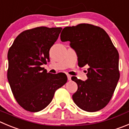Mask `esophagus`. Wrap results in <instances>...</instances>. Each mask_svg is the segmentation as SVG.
Masks as SVG:
<instances>
[{
  "label": "esophagus",
  "instance_id": "1",
  "mask_svg": "<svg viewBox=\"0 0 129 129\" xmlns=\"http://www.w3.org/2000/svg\"><path fill=\"white\" fill-rule=\"evenodd\" d=\"M67 79H68V81H71V76L69 75V74H67Z\"/></svg>",
  "mask_w": 129,
  "mask_h": 129
}]
</instances>
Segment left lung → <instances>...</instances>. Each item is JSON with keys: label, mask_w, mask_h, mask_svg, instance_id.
<instances>
[{"label": "left lung", "mask_w": 129, "mask_h": 129, "mask_svg": "<svg viewBox=\"0 0 129 129\" xmlns=\"http://www.w3.org/2000/svg\"><path fill=\"white\" fill-rule=\"evenodd\" d=\"M60 39L70 41L79 67L89 66L85 81L71 78L78 87L73 95L74 103L88 112L101 110L110 101L120 78L116 48L103 28L92 24L65 27Z\"/></svg>", "instance_id": "obj_1"}]
</instances>
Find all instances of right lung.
<instances>
[{
    "label": "right lung",
    "mask_w": 129,
    "mask_h": 129,
    "mask_svg": "<svg viewBox=\"0 0 129 129\" xmlns=\"http://www.w3.org/2000/svg\"><path fill=\"white\" fill-rule=\"evenodd\" d=\"M62 29L40 26L26 30L8 51V81L16 101L26 111L43 110L67 82L65 74H50L42 67L50 61V48Z\"/></svg>",
    "instance_id": "obj_1"
}]
</instances>
